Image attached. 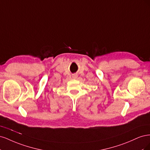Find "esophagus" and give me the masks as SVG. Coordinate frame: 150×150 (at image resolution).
<instances>
[{"label":"esophagus","mask_w":150,"mask_h":150,"mask_svg":"<svg viewBox=\"0 0 150 150\" xmlns=\"http://www.w3.org/2000/svg\"><path fill=\"white\" fill-rule=\"evenodd\" d=\"M72 77H73V78H77V74H73V75H72Z\"/></svg>","instance_id":"obj_1"}]
</instances>
